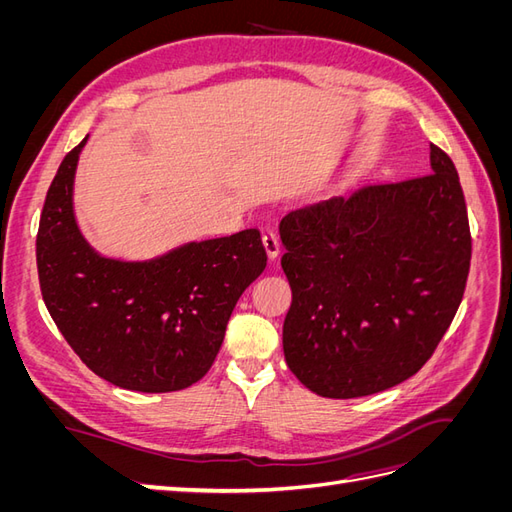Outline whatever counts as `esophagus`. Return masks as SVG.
Listing matches in <instances>:
<instances>
[{
  "mask_svg": "<svg viewBox=\"0 0 512 512\" xmlns=\"http://www.w3.org/2000/svg\"><path fill=\"white\" fill-rule=\"evenodd\" d=\"M262 245H265L269 260L275 262L277 256H280V252H282V241H280V237H277V232L271 230V228L262 232Z\"/></svg>",
  "mask_w": 512,
  "mask_h": 512,
  "instance_id": "obj_1",
  "label": "esophagus"
}]
</instances>
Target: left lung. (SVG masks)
<instances>
[{
  "instance_id": "1",
  "label": "left lung",
  "mask_w": 512,
  "mask_h": 512,
  "mask_svg": "<svg viewBox=\"0 0 512 512\" xmlns=\"http://www.w3.org/2000/svg\"><path fill=\"white\" fill-rule=\"evenodd\" d=\"M363 185L280 222L292 303L284 356L309 391L365 397L408 380L440 344L466 290L472 237L457 168Z\"/></svg>"
}]
</instances>
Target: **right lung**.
<instances>
[{
	"instance_id": "add662e5",
	"label": "right lung",
	"mask_w": 512,
	"mask_h": 512,
	"mask_svg": "<svg viewBox=\"0 0 512 512\" xmlns=\"http://www.w3.org/2000/svg\"><path fill=\"white\" fill-rule=\"evenodd\" d=\"M85 143L59 164L42 207L36 262L44 305L96 376L141 393L181 391L207 374L232 309L267 267L260 232L192 241L141 262L98 254L72 207Z\"/></svg>"
}]
</instances>
